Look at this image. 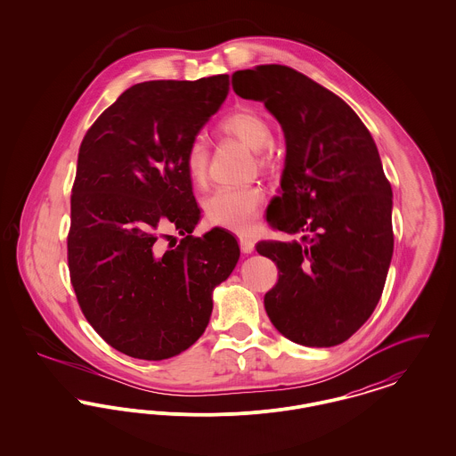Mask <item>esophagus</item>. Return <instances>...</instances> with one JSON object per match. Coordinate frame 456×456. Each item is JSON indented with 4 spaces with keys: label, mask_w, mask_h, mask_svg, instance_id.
Masks as SVG:
<instances>
[{
    "label": "esophagus",
    "mask_w": 456,
    "mask_h": 456,
    "mask_svg": "<svg viewBox=\"0 0 456 456\" xmlns=\"http://www.w3.org/2000/svg\"><path fill=\"white\" fill-rule=\"evenodd\" d=\"M239 248H240V253L249 255L255 249V242H253V239L242 236V238H239Z\"/></svg>",
    "instance_id": "1"
}]
</instances>
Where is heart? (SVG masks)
Masks as SVG:
<instances>
[{"instance_id": "1", "label": "heart", "mask_w": 456, "mask_h": 456, "mask_svg": "<svg viewBox=\"0 0 456 456\" xmlns=\"http://www.w3.org/2000/svg\"><path fill=\"white\" fill-rule=\"evenodd\" d=\"M218 130L236 136L255 151L256 164L261 169H273L277 164L272 151L273 131L268 119L255 109H238L224 116L218 123ZM184 171L191 183L203 186L207 183L210 166V147L203 136H195L184 152ZM265 193L256 184L246 186H224L212 191L203 201V212L207 218L227 229L246 231L258 217Z\"/></svg>"}]
</instances>
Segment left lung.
<instances>
[{
	"label": "left lung",
	"mask_w": 456,
	"mask_h": 456,
	"mask_svg": "<svg viewBox=\"0 0 456 456\" xmlns=\"http://www.w3.org/2000/svg\"><path fill=\"white\" fill-rule=\"evenodd\" d=\"M242 99L261 101L282 125V196L268 224L294 240H260L279 268L265 309L289 340L333 347L350 338L383 294L391 255V184L361 118L338 95L283 65L232 75Z\"/></svg>",
	"instance_id": "left-lung-1"
}]
</instances>
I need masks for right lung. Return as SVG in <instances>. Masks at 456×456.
Segmentation results:
<instances>
[{
    "label": "right lung",
    "instance_id": "1",
    "mask_svg": "<svg viewBox=\"0 0 456 456\" xmlns=\"http://www.w3.org/2000/svg\"><path fill=\"white\" fill-rule=\"evenodd\" d=\"M227 94L229 75L136 84L82 140L69 281L88 323L130 357L162 361L191 347L208 325L214 287L238 263L225 229L191 236L200 208L183 162ZM167 230L183 238L166 250Z\"/></svg>",
    "mask_w": 456,
    "mask_h": 456
}]
</instances>
